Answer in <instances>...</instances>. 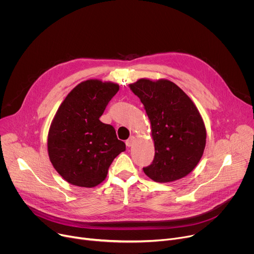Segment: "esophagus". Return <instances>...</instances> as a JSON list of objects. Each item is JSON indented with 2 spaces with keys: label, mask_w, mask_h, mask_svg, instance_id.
<instances>
[{
  "label": "esophagus",
  "mask_w": 254,
  "mask_h": 254,
  "mask_svg": "<svg viewBox=\"0 0 254 254\" xmlns=\"http://www.w3.org/2000/svg\"><path fill=\"white\" fill-rule=\"evenodd\" d=\"M134 141H135V138L133 137V136H131V137H130L129 139L126 140L125 143H126V145H127L128 147H131V146L134 144Z\"/></svg>",
  "instance_id": "1"
}]
</instances>
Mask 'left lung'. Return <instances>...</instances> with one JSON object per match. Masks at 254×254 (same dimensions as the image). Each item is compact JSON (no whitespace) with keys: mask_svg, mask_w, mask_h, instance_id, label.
Returning <instances> with one entry per match:
<instances>
[{"mask_svg":"<svg viewBox=\"0 0 254 254\" xmlns=\"http://www.w3.org/2000/svg\"><path fill=\"white\" fill-rule=\"evenodd\" d=\"M129 87L144 106L154 143V159L143 172L160 183L187 176L199 163L206 142L204 122L196 106L168 79L141 78Z\"/></svg>","mask_w":254,"mask_h":254,"instance_id":"1","label":"left lung"}]
</instances>
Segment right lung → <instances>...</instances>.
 Returning a JSON list of instances; mask_svg holds the SVG:
<instances>
[{"label":"right lung","instance_id":"1","mask_svg":"<svg viewBox=\"0 0 254 254\" xmlns=\"http://www.w3.org/2000/svg\"><path fill=\"white\" fill-rule=\"evenodd\" d=\"M119 84L88 79L65 97L48 134L50 161L68 183L91 188L107 177L109 168L126 145L112 125L100 121Z\"/></svg>","mask_w":254,"mask_h":254}]
</instances>
